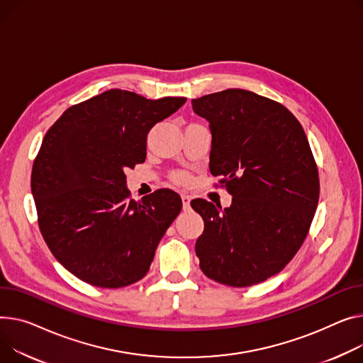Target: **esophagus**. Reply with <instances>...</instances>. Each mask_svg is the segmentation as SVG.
Masks as SVG:
<instances>
[{"instance_id":"esophagus-1","label":"esophagus","mask_w":363,"mask_h":363,"mask_svg":"<svg viewBox=\"0 0 363 363\" xmlns=\"http://www.w3.org/2000/svg\"><path fill=\"white\" fill-rule=\"evenodd\" d=\"M189 203H191V197L189 196H182V208L186 211L189 210Z\"/></svg>"}]
</instances>
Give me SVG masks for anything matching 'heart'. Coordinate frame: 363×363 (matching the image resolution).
<instances>
[{
  "label": "heart",
  "instance_id": "heart-1",
  "mask_svg": "<svg viewBox=\"0 0 363 363\" xmlns=\"http://www.w3.org/2000/svg\"><path fill=\"white\" fill-rule=\"evenodd\" d=\"M174 181H175L177 184H179V185H188V184L191 182V178H189V175L185 174V172H178V174L174 175Z\"/></svg>",
  "mask_w": 363,
  "mask_h": 363
}]
</instances>
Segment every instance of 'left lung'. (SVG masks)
<instances>
[{
    "label": "left lung",
    "mask_w": 363,
    "mask_h": 363,
    "mask_svg": "<svg viewBox=\"0 0 363 363\" xmlns=\"http://www.w3.org/2000/svg\"><path fill=\"white\" fill-rule=\"evenodd\" d=\"M210 124V172L222 175L232 204L191 201L204 220L196 242L203 273L247 287L284 269L308 235L320 181L306 134L283 105L244 89L192 99Z\"/></svg>",
    "instance_id": "8db88e82"
}]
</instances>
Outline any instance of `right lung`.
<instances>
[{
  "instance_id": "right-lung-1",
  "label": "right lung",
  "mask_w": 363,
  "mask_h": 363,
  "mask_svg": "<svg viewBox=\"0 0 363 363\" xmlns=\"http://www.w3.org/2000/svg\"><path fill=\"white\" fill-rule=\"evenodd\" d=\"M185 102L112 89L68 108L48 130L32 194L46 245L77 279L116 289L149 272L182 201L171 189L130 200L124 171L146 160L152 127Z\"/></svg>"
}]
</instances>
